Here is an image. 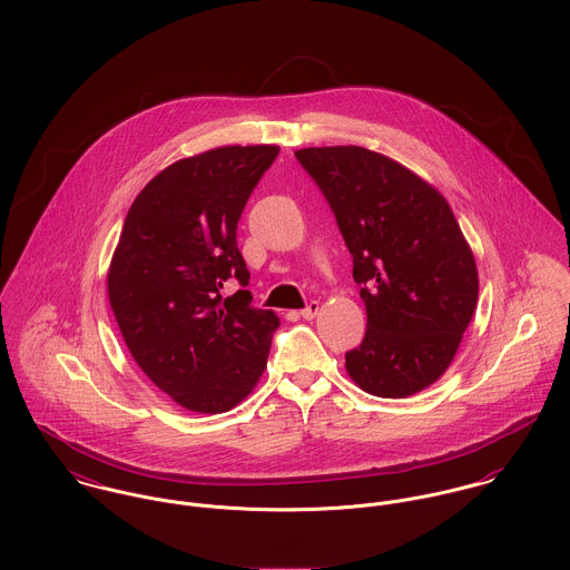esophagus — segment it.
<instances>
[{
    "instance_id": "1",
    "label": "esophagus",
    "mask_w": 570,
    "mask_h": 570,
    "mask_svg": "<svg viewBox=\"0 0 570 570\" xmlns=\"http://www.w3.org/2000/svg\"><path fill=\"white\" fill-rule=\"evenodd\" d=\"M318 311H321V304H318V302H311V304H308L299 315L311 321V318H315V316L318 315Z\"/></svg>"
}]
</instances>
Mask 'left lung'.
<instances>
[{
    "label": "left lung",
    "instance_id": "obj_1",
    "mask_svg": "<svg viewBox=\"0 0 570 570\" xmlns=\"http://www.w3.org/2000/svg\"><path fill=\"white\" fill-rule=\"evenodd\" d=\"M327 198L367 311L345 370L363 391L406 397L442 379L479 299L472 249L440 190L361 146L295 153Z\"/></svg>",
    "mask_w": 570,
    "mask_h": 570
}]
</instances>
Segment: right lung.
Instances as JSON below:
<instances>
[{
  "mask_svg": "<svg viewBox=\"0 0 570 570\" xmlns=\"http://www.w3.org/2000/svg\"><path fill=\"white\" fill-rule=\"evenodd\" d=\"M279 146H220L179 159L137 194L107 273V291L139 370L194 413H225L264 374L273 311L252 293L236 229Z\"/></svg>",
  "mask_w": 570,
  "mask_h": 570,
  "instance_id": "1",
  "label": "right lung"
}]
</instances>
